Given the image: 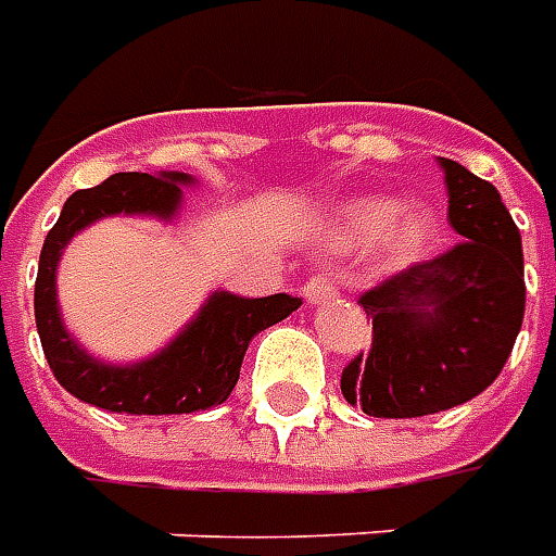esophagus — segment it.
<instances>
[{"mask_svg":"<svg viewBox=\"0 0 556 556\" xmlns=\"http://www.w3.org/2000/svg\"><path fill=\"white\" fill-rule=\"evenodd\" d=\"M301 291H304L306 304H325V301L337 298V286L328 277H309L301 286Z\"/></svg>","mask_w":556,"mask_h":556,"instance_id":"1","label":"esophagus"}]
</instances>
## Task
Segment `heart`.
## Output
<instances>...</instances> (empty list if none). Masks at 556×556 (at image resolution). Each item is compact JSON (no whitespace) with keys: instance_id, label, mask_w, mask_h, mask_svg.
I'll return each mask as SVG.
<instances>
[{"instance_id":"b5f03b06","label":"heart","mask_w":556,"mask_h":556,"mask_svg":"<svg viewBox=\"0 0 556 556\" xmlns=\"http://www.w3.org/2000/svg\"><path fill=\"white\" fill-rule=\"evenodd\" d=\"M340 238L345 243L370 247L382 240V252L394 265L421 258L437 238V219L425 207L403 211L397 198L367 195L340 207Z\"/></svg>"}]
</instances>
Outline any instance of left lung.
Instances as JSON below:
<instances>
[{
	"label": "left lung",
	"mask_w": 556,
	"mask_h": 556,
	"mask_svg": "<svg viewBox=\"0 0 556 556\" xmlns=\"http://www.w3.org/2000/svg\"><path fill=\"white\" fill-rule=\"evenodd\" d=\"M460 243L364 291L370 355L340 388L372 418H418L479 397L511 355L523 321L521 231L496 186L440 159Z\"/></svg>",
	"instance_id": "obj_1"
}]
</instances>
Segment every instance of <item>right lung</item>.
Instances as JSON below:
<instances>
[{
  "label": "right lung",
  "mask_w": 556,
  "mask_h": 556,
  "mask_svg": "<svg viewBox=\"0 0 556 556\" xmlns=\"http://www.w3.org/2000/svg\"><path fill=\"white\" fill-rule=\"evenodd\" d=\"M189 184L192 177L180 170L114 174L102 186L80 189L68 198L45 238L35 279V325L56 382L84 403L129 415H184L219 406L238 386L252 337L301 306V298L291 294L240 298L231 291H213L198 316L153 358L104 364L77 345L65 331L56 304V267L65 243L80 228L116 213L159 216L168 223L184 201L180 186Z\"/></svg>",
  "instance_id": "right-lung-1"
}]
</instances>
